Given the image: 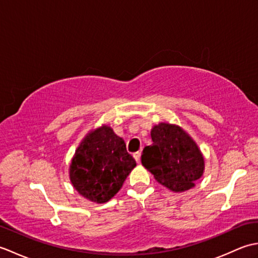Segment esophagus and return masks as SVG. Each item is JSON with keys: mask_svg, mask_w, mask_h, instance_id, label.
<instances>
[{"mask_svg": "<svg viewBox=\"0 0 258 258\" xmlns=\"http://www.w3.org/2000/svg\"><path fill=\"white\" fill-rule=\"evenodd\" d=\"M133 156H134L136 162H138V163L141 162V152H135L134 154H133Z\"/></svg>", "mask_w": 258, "mask_h": 258, "instance_id": "esophagus-1", "label": "esophagus"}]
</instances>
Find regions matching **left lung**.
Here are the masks:
<instances>
[{
    "label": "left lung",
    "instance_id": "obj_1",
    "mask_svg": "<svg viewBox=\"0 0 258 258\" xmlns=\"http://www.w3.org/2000/svg\"><path fill=\"white\" fill-rule=\"evenodd\" d=\"M153 144L142 154L143 166L173 191L194 187L204 173V157L190 136L177 125L160 123L151 131Z\"/></svg>",
    "mask_w": 258,
    "mask_h": 258
}]
</instances>
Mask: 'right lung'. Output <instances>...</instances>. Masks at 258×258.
Listing matches in <instances>:
<instances>
[{
	"label": "right lung",
	"mask_w": 258,
	"mask_h": 258,
	"mask_svg": "<svg viewBox=\"0 0 258 258\" xmlns=\"http://www.w3.org/2000/svg\"><path fill=\"white\" fill-rule=\"evenodd\" d=\"M135 166L124 140L103 125L81 142L71 163L70 179L82 196L102 204L117 193Z\"/></svg>",
	"instance_id": "obj_1"
}]
</instances>
